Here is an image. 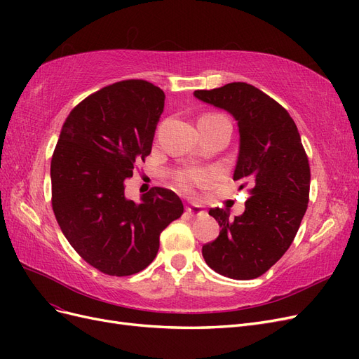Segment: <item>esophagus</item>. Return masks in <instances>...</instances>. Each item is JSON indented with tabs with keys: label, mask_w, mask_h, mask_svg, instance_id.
Returning <instances> with one entry per match:
<instances>
[{
	"label": "esophagus",
	"mask_w": 359,
	"mask_h": 359,
	"mask_svg": "<svg viewBox=\"0 0 359 359\" xmlns=\"http://www.w3.org/2000/svg\"><path fill=\"white\" fill-rule=\"evenodd\" d=\"M187 214L191 215V217H202L205 215V210L202 208V206H198V205H189L187 206Z\"/></svg>",
	"instance_id": "34e87169"
}]
</instances>
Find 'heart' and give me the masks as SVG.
I'll return each instance as SVG.
<instances>
[{"label": "heart", "mask_w": 359, "mask_h": 359, "mask_svg": "<svg viewBox=\"0 0 359 359\" xmlns=\"http://www.w3.org/2000/svg\"><path fill=\"white\" fill-rule=\"evenodd\" d=\"M206 180V175L202 172H186L180 177V182L184 189H190L191 186L198 182H203Z\"/></svg>", "instance_id": "heart-1"}]
</instances>
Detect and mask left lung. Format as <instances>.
Returning <instances> with one entry per match:
<instances>
[{
  "mask_svg": "<svg viewBox=\"0 0 359 359\" xmlns=\"http://www.w3.org/2000/svg\"><path fill=\"white\" fill-rule=\"evenodd\" d=\"M199 100L231 112L240 130L233 181L248 187L245 211L211 208L222 231L202 247L206 265L235 280L265 274L295 238L310 194V165L289 112L245 82L198 90Z\"/></svg>",
  "mask_w": 359,
  "mask_h": 359,
  "instance_id": "8db88e82",
  "label": "left lung"
}]
</instances>
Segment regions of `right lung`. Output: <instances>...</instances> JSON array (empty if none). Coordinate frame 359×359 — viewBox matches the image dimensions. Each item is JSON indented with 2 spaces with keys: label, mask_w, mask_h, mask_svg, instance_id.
<instances>
[{
  "label": "right lung",
  "mask_w": 359,
  "mask_h": 359,
  "mask_svg": "<svg viewBox=\"0 0 359 359\" xmlns=\"http://www.w3.org/2000/svg\"><path fill=\"white\" fill-rule=\"evenodd\" d=\"M165 93L142 79L107 85L76 104L52 154V210L86 264L112 277L145 269L160 233L180 219L175 193L153 187L142 201L124 196L136 163L151 154Z\"/></svg>",
  "instance_id": "1"
}]
</instances>
